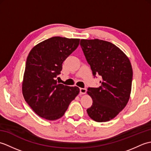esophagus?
<instances>
[{"label": "esophagus", "instance_id": "34e87169", "mask_svg": "<svg viewBox=\"0 0 151 151\" xmlns=\"http://www.w3.org/2000/svg\"><path fill=\"white\" fill-rule=\"evenodd\" d=\"M86 88H81L80 89V93L81 94H85L86 93Z\"/></svg>", "mask_w": 151, "mask_h": 151}]
</instances>
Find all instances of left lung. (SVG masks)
Returning a JSON list of instances; mask_svg holds the SVG:
<instances>
[{
	"mask_svg": "<svg viewBox=\"0 0 151 151\" xmlns=\"http://www.w3.org/2000/svg\"><path fill=\"white\" fill-rule=\"evenodd\" d=\"M80 45L94 78L101 76L99 88L88 89V94L93 99L88 114L97 122L108 121L119 114L129 100L132 65L123 51L108 41L81 40Z\"/></svg>",
	"mask_w": 151,
	"mask_h": 151,
	"instance_id": "obj_1",
	"label": "left lung"
}]
</instances>
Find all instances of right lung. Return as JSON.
Instances as JSON below:
<instances>
[{
	"label": "right lung",
	"mask_w": 151,
	"mask_h": 151,
	"mask_svg": "<svg viewBox=\"0 0 151 151\" xmlns=\"http://www.w3.org/2000/svg\"><path fill=\"white\" fill-rule=\"evenodd\" d=\"M79 39L52 37L35 46L27 57L22 82L24 100L35 113L47 120L62 117L80 92L56 80L62 63L79 45Z\"/></svg>",
	"instance_id": "1"
}]
</instances>
